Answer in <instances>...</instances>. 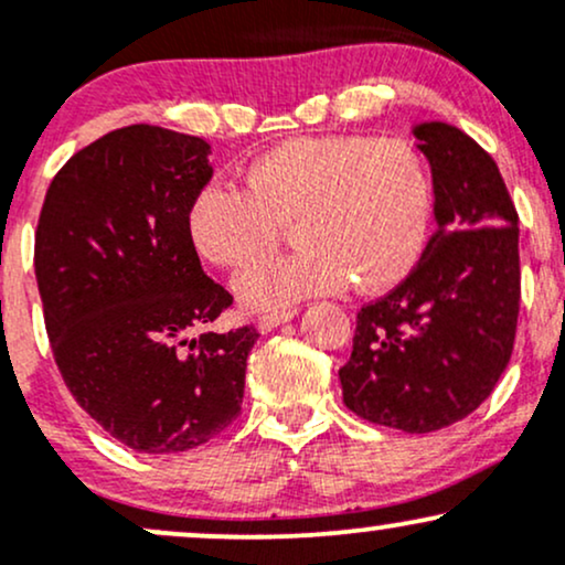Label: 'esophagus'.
I'll list each match as a JSON object with an SVG mask.
<instances>
[{
  "label": "esophagus",
  "instance_id": "34e87169",
  "mask_svg": "<svg viewBox=\"0 0 565 565\" xmlns=\"http://www.w3.org/2000/svg\"><path fill=\"white\" fill-rule=\"evenodd\" d=\"M297 316V310H281V313H263L257 316V329H260L263 334L274 332L278 323H287Z\"/></svg>",
  "mask_w": 565,
  "mask_h": 565
}]
</instances>
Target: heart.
Returning <instances> with one entry per match:
<instances>
[{"label":"heart","instance_id":"heart-1","mask_svg":"<svg viewBox=\"0 0 565 565\" xmlns=\"http://www.w3.org/2000/svg\"><path fill=\"white\" fill-rule=\"evenodd\" d=\"M244 191L206 185L185 215L204 260L246 268L274 249L289 225L297 249L236 281L246 308H287L348 287L393 289L417 265L430 228L425 161L406 140L295 138L252 161Z\"/></svg>","mask_w":565,"mask_h":565}]
</instances>
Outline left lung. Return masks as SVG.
<instances>
[{
  "label": "left lung",
  "mask_w": 565,
  "mask_h": 565,
  "mask_svg": "<svg viewBox=\"0 0 565 565\" xmlns=\"http://www.w3.org/2000/svg\"><path fill=\"white\" fill-rule=\"evenodd\" d=\"M430 161L436 233L417 268L355 316L342 401L374 425L433 433L489 398L521 302L518 212L497 161L446 121L412 129Z\"/></svg>",
  "instance_id": "1"
}]
</instances>
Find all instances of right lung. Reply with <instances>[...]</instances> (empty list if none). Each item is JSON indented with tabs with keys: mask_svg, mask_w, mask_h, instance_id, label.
I'll list each match as a JSON object with an SVG mask.
<instances>
[{
	"mask_svg": "<svg viewBox=\"0 0 565 565\" xmlns=\"http://www.w3.org/2000/svg\"><path fill=\"white\" fill-rule=\"evenodd\" d=\"M210 142L164 127L114 129L50 183L34 270L55 364L108 436L180 454L242 412L257 329L202 332L233 302L201 270L185 215L210 183Z\"/></svg>",
	"mask_w": 565,
	"mask_h": 565,
	"instance_id": "obj_1",
	"label": "right lung"
}]
</instances>
